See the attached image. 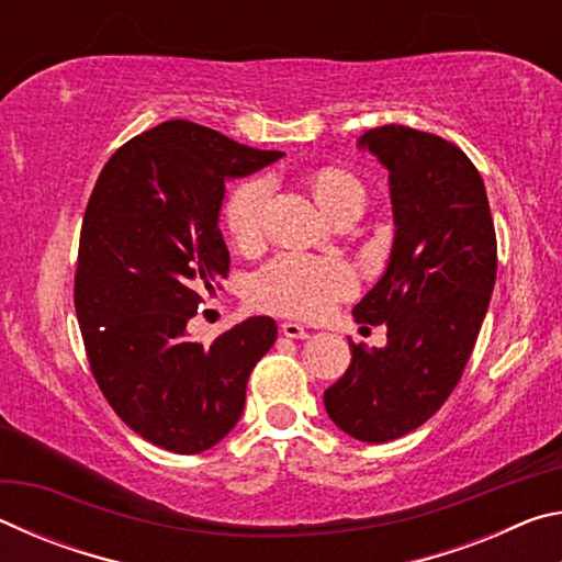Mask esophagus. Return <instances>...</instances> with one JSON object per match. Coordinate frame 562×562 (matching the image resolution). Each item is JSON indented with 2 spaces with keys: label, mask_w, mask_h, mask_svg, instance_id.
Returning a JSON list of instances; mask_svg holds the SVG:
<instances>
[{
  "label": "esophagus",
  "mask_w": 562,
  "mask_h": 562,
  "mask_svg": "<svg viewBox=\"0 0 562 562\" xmlns=\"http://www.w3.org/2000/svg\"><path fill=\"white\" fill-rule=\"evenodd\" d=\"M282 335L290 337V339H307L310 331H307V327H302L300 322H284Z\"/></svg>",
  "instance_id": "1"
}]
</instances>
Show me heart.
<instances>
[{
	"mask_svg": "<svg viewBox=\"0 0 562 562\" xmlns=\"http://www.w3.org/2000/svg\"><path fill=\"white\" fill-rule=\"evenodd\" d=\"M317 203L331 221L347 207L364 205V188L345 170L327 168L315 176ZM270 201V180L252 178L235 190L225 207L227 231L237 245H255L262 235L265 211ZM357 278L347 262L317 260L302 255H282L260 270L252 280V302L262 310L292 317H322L331 304L355 292Z\"/></svg>",
	"mask_w": 562,
	"mask_h": 562,
	"instance_id": "b5f03b06",
	"label": "heart"
}]
</instances>
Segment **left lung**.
I'll list each match as a JSON object with an SVG mask.
<instances>
[{"mask_svg":"<svg viewBox=\"0 0 562 562\" xmlns=\"http://www.w3.org/2000/svg\"><path fill=\"white\" fill-rule=\"evenodd\" d=\"M357 146L389 170L394 243L351 315L386 325V345L349 339L351 364L325 408L351 439L386 443L418 429L459 384L496 284V231L481 173L449 140L389 123Z\"/></svg>","mask_w":562,"mask_h":562,"instance_id":"1","label":"left lung"}]
</instances>
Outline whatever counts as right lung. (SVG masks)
<instances>
[{
	"mask_svg": "<svg viewBox=\"0 0 562 562\" xmlns=\"http://www.w3.org/2000/svg\"><path fill=\"white\" fill-rule=\"evenodd\" d=\"M183 119L123 144L81 225L74 304L91 372L126 426L173 453H201L240 422L252 367L278 339L247 317L211 347L188 322L231 268L225 183L280 160Z\"/></svg>",
	"mask_w": 562,
	"mask_h": 562,
	"instance_id": "obj_1",
	"label": "right lung"
}]
</instances>
